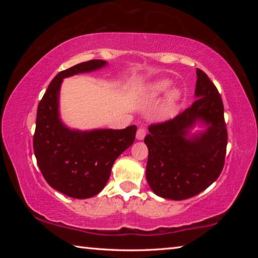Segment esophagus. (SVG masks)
<instances>
[{
	"label": "esophagus",
	"mask_w": 258,
	"mask_h": 258,
	"mask_svg": "<svg viewBox=\"0 0 258 258\" xmlns=\"http://www.w3.org/2000/svg\"><path fill=\"white\" fill-rule=\"evenodd\" d=\"M146 137V128L145 127H139L138 132H137V140L141 141V140L145 139Z\"/></svg>",
	"instance_id": "1"
}]
</instances>
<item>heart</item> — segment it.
<instances>
[{"mask_svg": "<svg viewBox=\"0 0 258 258\" xmlns=\"http://www.w3.org/2000/svg\"><path fill=\"white\" fill-rule=\"evenodd\" d=\"M172 81L168 80V78H160V80H156L154 82H151L150 84H148L145 87V93L148 95V97L155 98L158 97V95L163 94L164 92L167 91V89L171 85ZM183 93L182 90L180 87H173L166 93V97L164 100V109L166 111H171L175 108L178 102L182 100Z\"/></svg>", "mask_w": 258, "mask_h": 258, "instance_id": "b5f03b06", "label": "heart"}]
</instances>
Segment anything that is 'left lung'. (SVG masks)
Listing matches in <instances>:
<instances>
[{
  "instance_id": "8db88e82",
  "label": "left lung",
  "mask_w": 258,
  "mask_h": 258,
  "mask_svg": "<svg viewBox=\"0 0 258 258\" xmlns=\"http://www.w3.org/2000/svg\"><path fill=\"white\" fill-rule=\"evenodd\" d=\"M196 101L172 120L151 125L146 177L158 197L183 200L200 194L223 169L228 133L221 95L197 69ZM199 127L198 131H194Z\"/></svg>"
}]
</instances>
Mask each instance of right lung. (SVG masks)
I'll return each mask as SVG.
<instances>
[{
	"label": "right lung",
	"instance_id": "add662e5",
	"mask_svg": "<svg viewBox=\"0 0 258 258\" xmlns=\"http://www.w3.org/2000/svg\"><path fill=\"white\" fill-rule=\"evenodd\" d=\"M104 60H90L60 72L37 108L33 146L37 165L50 186L68 197L98 195L110 177L115 160L133 145L137 126L124 130L71 128L60 116V89L64 78L100 71Z\"/></svg>",
	"mask_w": 258,
	"mask_h": 258
}]
</instances>
